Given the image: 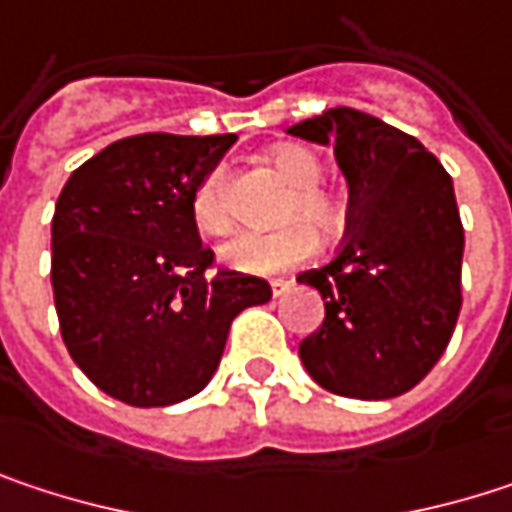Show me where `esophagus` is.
Instances as JSON below:
<instances>
[{"instance_id": "1", "label": "esophagus", "mask_w": 512, "mask_h": 512, "mask_svg": "<svg viewBox=\"0 0 512 512\" xmlns=\"http://www.w3.org/2000/svg\"><path fill=\"white\" fill-rule=\"evenodd\" d=\"M290 287H293V281H287V278H278V281H272V296H284Z\"/></svg>"}]
</instances>
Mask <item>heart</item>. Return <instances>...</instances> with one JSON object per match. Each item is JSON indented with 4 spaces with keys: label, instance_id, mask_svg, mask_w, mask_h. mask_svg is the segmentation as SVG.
<instances>
[{
    "label": "heart",
    "instance_id": "b5f03b06",
    "mask_svg": "<svg viewBox=\"0 0 512 512\" xmlns=\"http://www.w3.org/2000/svg\"><path fill=\"white\" fill-rule=\"evenodd\" d=\"M272 168L290 183V192L281 204V219H293L287 225H281L278 231L269 234H240L237 240H231L222 257L240 269V272H252V275H272V272H284L293 269L305 260L317 255V231L311 226L315 222L323 231H335L341 228L344 216H347V201L338 189L326 186L323 177V159L314 154L305 145H278L269 151ZM192 216L198 231L204 234H228L231 231V210L225 201V174L222 168L210 171L192 201ZM305 218H311L305 223Z\"/></svg>",
    "mask_w": 512,
    "mask_h": 512
}]
</instances>
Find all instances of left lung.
Wrapping results in <instances>:
<instances>
[{
    "label": "left lung",
    "instance_id": "left-lung-1",
    "mask_svg": "<svg viewBox=\"0 0 512 512\" xmlns=\"http://www.w3.org/2000/svg\"><path fill=\"white\" fill-rule=\"evenodd\" d=\"M287 133L335 145L350 186L338 255L296 278L326 305L299 358L332 394H406L442 358L460 317L465 234L454 180L415 136L358 109H326Z\"/></svg>",
    "mask_w": 512,
    "mask_h": 512
}]
</instances>
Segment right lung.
<instances>
[{"instance_id":"obj_1","label":"right lung","mask_w":512,"mask_h":512,"mask_svg":"<svg viewBox=\"0 0 512 512\" xmlns=\"http://www.w3.org/2000/svg\"><path fill=\"white\" fill-rule=\"evenodd\" d=\"M237 136L145 133L64 183L52 216V296L79 370L130 406H171L216 373L231 323L263 278L213 269L192 201Z\"/></svg>"}]
</instances>
